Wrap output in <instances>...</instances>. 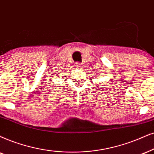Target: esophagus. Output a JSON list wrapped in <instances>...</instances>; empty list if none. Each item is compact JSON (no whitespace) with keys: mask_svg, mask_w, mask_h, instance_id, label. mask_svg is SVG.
I'll return each mask as SVG.
<instances>
[{"mask_svg":"<svg viewBox=\"0 0 154 154\" xmlns=\"http://www.w3.org/2000/svg\"><path fill=\"white\" fill-rule=\"evenodd\" d=\"M75 67H77V68L81 67V66H82V64H81V63H75Z\"/></svg>","mask_w":154,"mask_h":154,"instance_id":"obj_1","label":"esophagus"}]
</instances>
